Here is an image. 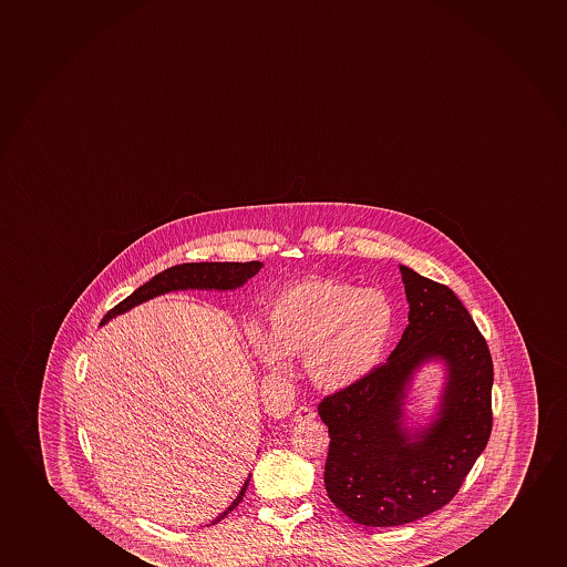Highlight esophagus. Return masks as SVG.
Segmentation results:
<instances>
[{
  "label": "esophagus",
  "instance_id": "esophagus-1",
  "mask_svg": "<svg viewBox=\"0 0 567 567\" xmlns=\"http://www.w3.org/2000/svg\"><path fill=\"white\" fill-rule=\"evenodd\" d=\"M316 417V412L312 409H308V406H300L297 409L293 414V422H308V420H313Z\"/></svg>",
  "mask_w": 567,
  "mask_h": 567
}]
</instances>
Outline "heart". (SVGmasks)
I'll use <instances>...</instances> for the list:
<instances>
[{
  "mask_svg": "<svg viewBox=\"0 0 567 567\" xmlns=\"http://www.w3.org/2000/svg\"><path fill=\"white\" fill-rule=\"evenodd\" d=\"M395 329L385 293L348 281L310 278L286 287L268 313V337L255 332L251 346L268 371L287 374V358L307 359L319 390H350L377 371Z\"/></svg>",
  "mask_w": 567,
  "mask_h": 567,
  "instance_id": "obj_1",
  "label": "heart"
}]
</instances>
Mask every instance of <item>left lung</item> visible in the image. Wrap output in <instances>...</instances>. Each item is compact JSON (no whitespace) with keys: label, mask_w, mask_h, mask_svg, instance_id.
Listing matches in <instances>:
<instances>
[{"label":"left lung","mask_w":567,"mask_h":567,"mask_svg":"<svg viewBox=\"0 0 567 567\" xmlns=\"http://www.w3.org/2000/svg\"><path fill=\"white\" fill-rule=\"evenodd\" d=\"M409 326L384 364L319 403L329 427L326 489L358 524L403 526L457 494L488 444L494 364L486 340L450 287L399 265ZM441 363L444 385L430 417L405 412L423 365Z\"/></svg>","instance_id":"left-lung-1"}]
</instances>
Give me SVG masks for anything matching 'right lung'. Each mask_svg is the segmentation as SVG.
I'll list each match as a JSON object with an SVG mask.
<instances>
[{
    "instance_id": "right-lung-1",
    "label": "right lung",
    "mask_w": 567,
    "mask_h": 567,
    "mask_svg": "<svg viewBox=\"0 0 567 567\" xmlns=\"http://www.w3.org/2000/svg\"><path fill=\"white\" fill-rule=\"evenodd\" d=\"M262 267L265 265L259 260H249V262H185V265L166 268L164 272L156 274L155 278L137 287L131 297H126L123 302H118L117 307L105 313L100 326H105L111 319L161 295L174 293V291H236L241 286H246V281L251 280ZM249 478L251 473L244 482L240 494L236 495L235 502L230 503L212 524L223 520L233 508L238 507V503L244 499L248 489Z\"/></svg>"
}]
</instances>
